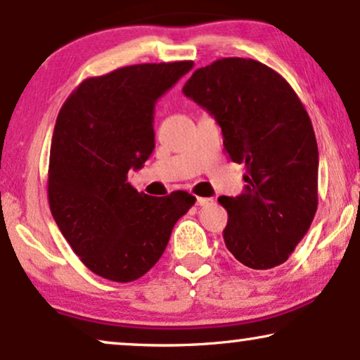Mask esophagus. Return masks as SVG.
Returning <instances> with one entry per match:
<instances>
[{"label":"esophagus","mask_w":360,"mask_h":360,"mask_svg":"<svg viewBox=\"0 0 360 360\" xmlns=\"http://www.w3.org/2000/svg\"><path fill=\"white\" fill-rule=\"evenodd\" d=\"M212 202H214V200H212V198H205V197H197V205H200V207L210 205Z\"/></svg>","instance_id":"esophagus-1"}]
</instances>
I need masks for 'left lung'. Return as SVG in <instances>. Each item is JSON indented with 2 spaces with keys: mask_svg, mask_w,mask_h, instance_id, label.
Wrapping results in <instances>:
<instances>
[{
  "mask_svg": "<svg viewBox=\"0 0 360 360\" xmlns=\"http://www.w3.org/2000/svg\"><path fill=\"white\" fill-rule=\"evenodd\" d=\"M184 93L217 120L230 160L245 165L243 193L219 198L230 254L254 270L283 264L319 203V150L302 101L285 78L250 58L195 70Z\"/></svg>",
  "mask_w": 360,
  "mask_h": 360,
  "instance_id": "obj_1",
  "label": "left lung"
}]
</instances>
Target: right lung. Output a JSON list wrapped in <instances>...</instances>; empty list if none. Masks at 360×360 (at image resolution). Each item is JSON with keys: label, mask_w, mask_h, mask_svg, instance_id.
Returning <instances> with one entry per match:
<instances>
[{"label": "right lung", "mask_w": 360, "mask_h": 360, "mask_svg": "<svg viewBox=\"0 0 360 360\" xmlns=\"http://www.w3.org/2000/svg\"><path fill=\"white\" fill-rule=\"evenodd\" d=\"M192 68L193 61L141 63L86 78L58 113L50 210L75 254L100 277L131 282L145 275L195 203L184 190L150 197L127 181L155 148V103Z\"/></svg>", "instance_id": "add662e5"}]
</instances>
